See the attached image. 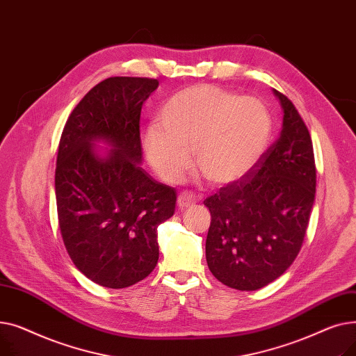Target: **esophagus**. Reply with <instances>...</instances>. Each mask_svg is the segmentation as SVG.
<instances>
[{
  "instance_id": "obj_1",
  "label": "esophagus",
  "mask_w": 356,
  "mask_h": 356,
  "mask_svg": "<svg viewBox=\"0 0 356 356\" xmlns=\"http://www.w3.org/2000/svg\"><path fill=\"white\" fill-rule=\"evenodd\" d=\"M196 202H197V197L192 192H181L177 197V204H179L180 209L191 208V207H193Z\"/></svg>"
}]
</instances>
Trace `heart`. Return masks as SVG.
<instances>
[{"mask_svg": "<svg viewBox=\"0 0 356 356\" xmlns=\"http://www.w3.org/2000/svg\"><path fill=\"white\" fill-rule=\"evenodd\" d=\"M274 117L258 99L212 85L176 92L163 105L159 125L144 137V152L154 170L177 181L196 163L215 184H231L248 176L267 153Z\"/></svg>", "mask_w": 356, "mask_h": 356, "instance_id": "b5f03b06", "label": "heart"}]
</instances>
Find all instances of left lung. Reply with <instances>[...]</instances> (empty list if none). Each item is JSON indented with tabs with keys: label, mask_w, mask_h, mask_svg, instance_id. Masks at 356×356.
<instances>
[{
	"label": "left lung",
	"mask_w": 356,
	"mask_h": 356,
	"mask_svg": "<svg viewBox=\"0 0 356 356\" xmlns=\"http://www.w3.org/2000/svg\"><path fill=\"white\" fill-rule=\"evenodd\" d=\"M283 108L277 141L254 170L204 200L212 220L207 261L220 283L241 291L282 275L302 248L316 193L309 129L293 102L273 89Z\"/></svg>",
	"instance_id": "1"
}]
</instances>
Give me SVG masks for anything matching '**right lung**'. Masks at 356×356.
I'll list each match as a JSON object with an SVG mask.
<instances>
[{
    "label": "right lung",
    "mask_w": 356,
    "mask_h": 356,
    "mask_svg": "<svg viewBox=\"0 0 356 356\" xmlns=\"http://www.w3.org/2000/svg\"><path fill=\"white\" fill-rule=\"evenodd\" d=\"M157 88L148 78L102 81L60 137L54 191L62 238L73 264L102 287L125 289L154 270L157 227L175 213L176 191L140 165L141 108Z\"/></svg>",
    "instance_id": "right-lung-1"
}]
</instances>
